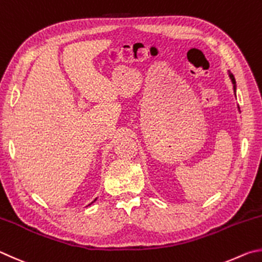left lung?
<instances>
[{"label": "left lung", "mask_w": 262, "mask_h": 262, "mask_svg": "<svg viewBox=\"0 0 262 262\" xmlns=\"http://www.w3.org/2000/svg\"><path fill=\"white\" fill-rule=\"evenodd\" d=\"M229 77H230V79H231V82L233 85V92H235V95H236V80H235V77H233V75L230 71H229Z\"/></svg>", "instance_id": "1"}]
</instances>
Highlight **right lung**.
Instances as JSON below:
<instances>
[{
	"instance_id": "1",
	"label": "right lung",
	"mask_w": 262,
	"mask_h": 262,
	"mask_svg": "<svg viewBox=\"0 0 262 262\" xmlns=\"http://www.w3.org/2000/svg\"><path fill=\"white\" fill-rule=\"evenodd\" d=\"M95 200H96V199H94V201H95ZM94 201H93V203H94ZM90 205H91V204H90ZM90 205H89V206H90Z\"/></svg>"
}]
</instances>
